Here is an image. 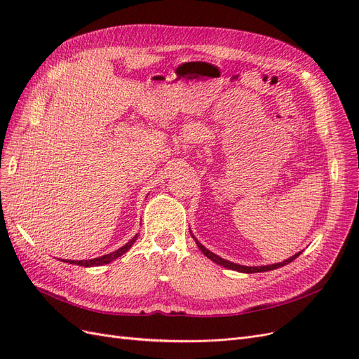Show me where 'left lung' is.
<instances>
[{
    "label": "left lung",
    "mask_w": 359,
    "mask_h": 359,
    "mask_svg": "<svg viewBox=\"0 0 359 359\" xmlns=\"http://www.w3.org/2000/svg\"><path fill=\"white\" fill-rule=\"evenodd\" d=\"M191 233V232H190ZM191 236L194 238V235L191 233ZM194 241H196V244H198V247H199V250L201 252L208 257V259H211L212 262H215L217 265H222V266H224V268H227V269H232V271H238V273H245V274H253V273H265V271H273V269H277V268H281V266H285V265H287V264H290L292 260H295L299 255H301V252L299 253H295L293 256H290L289 259H286V260H283V262H278V264H273V265H262V266H245V265H240V264H233V262H231V260H226V259H223V257H220V256H217L215 253H212V252H210L208 248L206 247H203L196 238H194Z\"/></svg>",
    "instance_id": "left-lung-1"
}]
</instances>
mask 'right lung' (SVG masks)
Wrapping results in <instances>:
<instances>
[{
  "label": "right lung",
  "instance_id": "add662e5",
  "mask_svg": "<svg viewBox=\"0 0 359 359\" xmlns=\"http://www.w3.org/2000/svg\"><path fill=\"white\" fill-rule=\"evenodd\" d=\"M136 240H137V233L127 244H124L121 248L115 250V252H112L109 255H103L100 257H94V259H88V260H67V262H70L73 265H81V266H102L106 264H111L112 260L118 259L119 256H123L126 252H128L130 247L135 244Z\"/></svg>",
  "mask_w": 359,
  "mask_h": 359
}]
</instances>
